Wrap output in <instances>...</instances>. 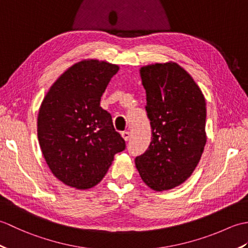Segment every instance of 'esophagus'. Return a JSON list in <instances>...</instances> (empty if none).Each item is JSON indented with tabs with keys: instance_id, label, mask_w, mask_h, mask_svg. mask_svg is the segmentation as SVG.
I'll return each instance as SVG.
<instances>
[{
	"instance_id": "esophagus-1",
	"label": "esophagus",
	"mask_w": 248,
	"mask_h": 248,
	"mask_svg": "<svg viewBox=\"0 0 248 248\" xmlns=\"http://www.w3.org/2000/svg\"><path fill=\"white\" fill-rule=\"evenodd\" d=\"M121 136H123L124 140L125 141H128L130 140V138H131V132H129V131H124V132L121 133Z\"/></svg>"
}]
</instances>
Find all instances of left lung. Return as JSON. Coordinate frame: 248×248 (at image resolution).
I'll return each mask as SVG.
<instances>
[{"label": "left lung", "instance_id": "obj_1", "mask_svg": "<svg viewBox=\"0 0 248 248\" xmlns=\"http://www.w3.org/2000/svg\"><path fill=\"white\" fill-rule=\"evenodd\" d=\"M151 143L135 165L155 191L180 186L192 175L207 141L205 101L193 78L176 62L140 68Z\"/></svg>", "mask_w": 248, "mask_h": 248}]
</instances>
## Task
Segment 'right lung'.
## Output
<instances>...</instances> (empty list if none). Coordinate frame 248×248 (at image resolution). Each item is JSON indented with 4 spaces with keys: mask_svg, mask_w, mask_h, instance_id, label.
Listing matches in <instances>:
<instances>
[{
    "mask_svg": "<svg viewBox=\"0 0 248 248\" xmlns=\"http://www.w3.org/2000/svg\"><path fill=\"white\" fill-rule=\"evenodd\" d=\"M119 67L83 61L57 78L39 109L37 134L53 175L80 189L96 186L125 141L114 129L112 116L100 100Z\"/></svg>",
    "mask_w": 248,
    "mask_h": 248,
    "instance_id": "obj_1",
    "label": "right lung"
}]
</instances>
